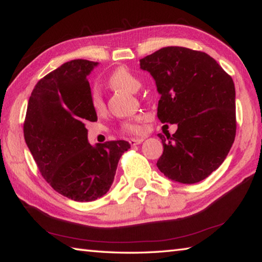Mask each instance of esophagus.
Segmentation results:
<instances>
[{
    "label": "esophagus",
    "instance_id": "esophagus-1",
    "mask_svg": "<svg viewBox=\"0 0 262 262\" xmlns=\"http://www.w3.org/2000/svg\"><path fill=\"white\" fill-rule=\"evenodd\" d=\"M143 141H144L143 137H139V139H130L129 143H130V145H137V144L142 143Z\"/></svg>",
    "mask_w": 262,
    "mask_h": 262
}]
</instances>
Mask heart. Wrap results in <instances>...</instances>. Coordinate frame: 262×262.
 I'll return each mask as SVG.
<instances>
[{
  "label": "heart",
  "mask_w": 262,
  "mask_h": 262,
  "mask_svg": "<svg viewBox=\"0 0 262 262\" xmlns=\"http://www.w3.org/2000/svg\"><path fill=\"white\" fill-rule=\"evenodd\" d=\"M108 81L112 86L117 89H122V90L129 92H136L141 88L140 78L126 67H120L115 69L114 72L111 74ZM90 103L96 113H100L104 111L105 103L103 96H101L100 89L98 86L92 88L90 94ZM142 122H143V118L136 117L135 119H133V120L123 122L121 125V129L125 133H129V134H141V133L143 132Z\"/></svg>",
  "instance_id": "1"
}]
</instances>
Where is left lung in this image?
<instances>
[{
  "instance_id": "obj_1",
  "label": "left lung",
  "mask_w": 262,
  "mask_h": 262,
  "mask_svg": "<svg viewBox=\"0 0 262 262\" xmlns=\"http://www.w3.org/2000/svg\"><path fill=\"white\" fill-rule=\"evenodd\" d=\"M161 95L157 117L176 123L173 135L158 134L164 151L159 171L181 184H195L217 170L236 136V91L230 75L206 53L164 47L140 60Z\"/></svg>"
}]
</instances>
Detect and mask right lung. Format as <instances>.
<instances>
[{
	"label": "right lung",
	"instance_id": "1",
	"mask_svg": "<svg viewBox=\"0 0 262 262\" xmlns=\"http://www.w3.org/2000/svg\"><path fill=\"white\" fill-rule=\"evenodd\" d=\"M97 62L72 60L42 77L29 99L24 139L45 180L74 201H95L108 192L127 141L95 147L86 122L97 121L86 76Z\"/></svg>",
	"mask_w": 262,
	"mask_h": 262
}]
</instances>
